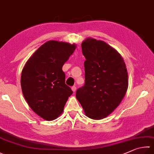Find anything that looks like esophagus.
Segmentation results:
<instances>
[{"mask_svg":"<svg viewBox=\"0 0 154 154\" xmlns=\"http://www.w3.org/2000/svg\"><path fill=\"white\" fill-rule=\"evenodd\" d=\"M72 91H73L74 92H76V87L75 86H73L72 87Z\"/></svg>","mask_w":154,"mask_h":154,"instance_id":"obj_1","label":"esophagus"}]
</instances>
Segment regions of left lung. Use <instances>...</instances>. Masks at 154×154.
<instances>
[{"instance_id": "1", "label": "left lung", "mask_w": 154, "mask_h": 154, "mask_svg": "<svg viewBox=\"0 0 154 154\" xmlns=\"http://www.w3.org/2000/svg\"><path fill=\"white\" fill-rule=\"evenodd\" d=\"M85 57V84L76 97L87 117H106L119 105L128 88L125 63L119 53L105 42L87 38L82 43Z\"/></svg>"}]
</instances>
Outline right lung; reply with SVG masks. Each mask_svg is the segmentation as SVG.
Instances as JSON below:
<instances>
[{"mask_svg":"<svg viewBox=\"0 0 154 154\" xmlns=\"http://www.w3.org/2000/svg\"><path fill=\"white\" fill-rule=\"evenodd\" d=\"M75 49V44L49 41L32 55L23 69V96L31 109L45 120L58 117L73 93L66 85L62 66Z\"/></svg>","mask_w":154,"mask_h":154,"instance_id":"1","label":"right lung"}]
</instances>
